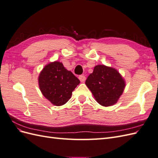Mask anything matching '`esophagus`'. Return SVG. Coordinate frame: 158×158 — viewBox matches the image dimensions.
Instances as JSON below:
<instances>
[{"mask_svg": "<svg viewBox=\"0 0 158 158\" xmlns=\"http://www.w3.org/2000/svg\"><path fill=\"white\" fill-rule=\"evenodd\" d=\"M78 78L80 80L81 82H85V76H84V75L79 76Z\"/></svg>", "mask_w": 158, "mask_h": 158, "instance_id": "1", "label": "esophagus"}]
</instances>
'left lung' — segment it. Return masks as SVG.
I'll return each mask as SVG.
<instances>
[{"label": "left lung", "instance_id": "1", "mask_svg": "<svg viewBox=\"0 0 158 158\" xmlns=\"http://www.w3.org/2000/svg\"><path fill=\"white\" fill-rule=\"evenodd\" d=\"M85 85L98 103L108 107L117 102L125 88V81L116 69L99 64L88 76Z\"/></svg>", "mask_w": 158, "mask_h": 158}]
</instances>
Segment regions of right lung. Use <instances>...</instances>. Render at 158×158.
Masks as SVG:
<instances>
[{
    "label": "right lung",
    "mask_w": 158,
    "mask_h": 158,
    "mask_svg": "<svg viewBox=\"0 0 158 158\" xmlns=\"http://www.w3.org/2000/svg\"><path fill=\"white\" fill-rule=\"evenodd\" d=\"M42 94L56 106L65 104L80 84V80L67 70L62 63L52 62L43 69L38 78Z\"/></svg>",
    "instance_id": "1"
}]
</instances>
